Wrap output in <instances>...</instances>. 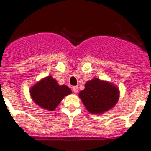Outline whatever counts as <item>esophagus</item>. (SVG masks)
<instances>
[{
  "instance_id": "esophagus-1",
  "label": "esophagus",
  "mask_w": 151,
  "mask_h": 151,
  "mask_svg": "<svg viewBox=\"0 0 151 151\" xmlns=\"http://www.w3.org/2000/svg\"><path fill=\"white\" fill-rule=\"evenodd\" d=\"M72 90H73V91L74 93H78V86H73V88H72Z\"/></svg>"
}]
</instances>
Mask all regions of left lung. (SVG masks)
Instances as JSON below:
<instances>
[{"label":"left lung","instance_id":"1","mask_svg":"<svg viewBox=\"0 0 151 151\" xmlns=\"http://www.w3.org/2000/svg\"><path fill=\"white\" fill-rule=\"evenodd\" d=\"M79 98L90 113L100 115L116 105L119 99V90L116 84L94 78L85 83Z\"/></svg>","mask_w":151,"mask_h":151}]
</instances>
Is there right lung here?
<instances>
[{
    "label": "right lung",
    "instance_id": "add662e5",
    "mask_svg": "<svg viewBox=\"0 0 151 151\" xmlns=\"http://www.w3.org/2000/svg\"><path fill=\"white\" fill-rule=\"evenodd\" d=\"M30 96L33 101L42 109L52 111L65 96L71 94L67 85H60L52 76H47L31 87Z\"/></svg>",
    "mask_w": 151,
    "mask_h": 151
}]
</instances>
